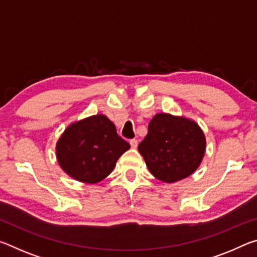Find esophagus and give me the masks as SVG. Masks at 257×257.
I'll list each match as a JSON object with an SVG mask.
<instances>
[{
  "label": "esophagus",
  "instance_id": "esophagus-1",
  "mask_svg": "<svg viewBox=\"0 0 257 257\" xmlns=\"http://www.w3.org/2000/svg\"><path fill=\"white\" fill-rule=\"evenodd\" d=\"M129 143H130V146H132L133 149H137V146H138V141H137V139H132V141H130Z\"/></svg>",
  "mask_w": 257,
  "mask_h": 257
}]
</instances>
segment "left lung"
Instances as JSON below:
<instances>
[{"instance_id": "8db88e82", "label": "left lung", "mask_w": 257, "mask_h": 257, "mask_svg": "<svg viewBox=\"0 0 257 257\" xmlns=\"http://www.w3.org/2000/svg\"><path fill=\"white\" fill-rule=\"evenodd\" d=\"M206 149L205 136L195 121L158 113L138 145L150 172L163 182L179 181L196 171Z\"/></svg>"}]
</instances>
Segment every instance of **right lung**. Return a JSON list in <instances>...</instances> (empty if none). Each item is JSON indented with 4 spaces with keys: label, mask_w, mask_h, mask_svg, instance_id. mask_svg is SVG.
Returning <instances> with one entry per match:
<instances>
[{
    "label": "right lung",
    "mask_w": 257,
    "mask_h": 257,
    "mask_svg": "<svg viewBox=\"0 0 257 257\" xmlns=\"http://www.w3.org/2000/svg\"><path fill=\"white\" fill-rule=\"evenodd\" d=\"M130 145L116 134L105 115L96 114L71 123L56 143L62 170L78 181L96 184L106 178Z\"/></svg>",
    "instance_id": "1"
}]
</instances>
